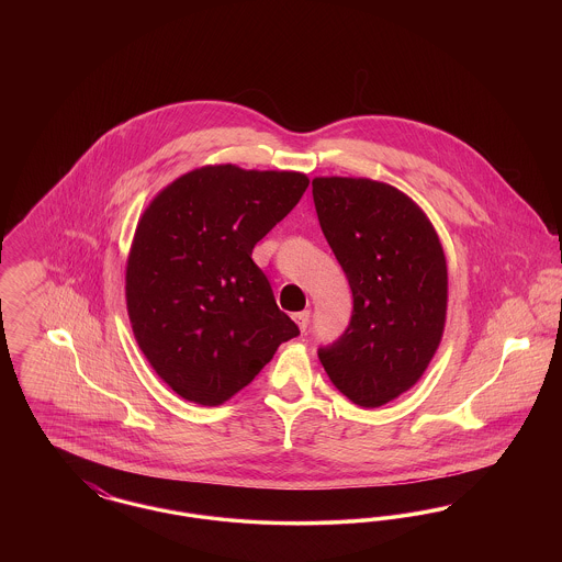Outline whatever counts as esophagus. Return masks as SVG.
<instances>
[{
    "mask_svg": "<svg viewBox=\"0 0 562 562\" xmlns=\"http://www.w3.org/2000/svg\"><path fill=\"white\" fill-rule=\"evenodd\" d=\"M293 321L296 322L299 330H301V333H305V330H307V326H310V312H307V310H305V312H296L293 316Z\"/></svg>",
    "mask_w": 562,
    "mask_h": 562,
    "instance_id": "1",
    "label": "esophagus"
}]
</instances>
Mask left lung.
<instances>
[{
    "instance_id": "8db88e82",
    "label": "left lung",
    "mask_w": 562,
    "mask_h": 562,
    "mask_svg": "<svg viewBox=\"0 0 562 562\" xmlns=\"http://www.w3.org/2000/svg\"><path fill=\"white\" fill-rule=\"evenodd\" d=\"M312 193L353 299L348 328L318 348V358L344 396L374 408L413 387L438 349L445 252L426 214L392 186L318 177Z\"/></svg>"
}]
</instances>
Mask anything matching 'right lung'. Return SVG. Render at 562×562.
<instances>
[{
	"mask_svg": "<svg viewBox=\"0 0 562 562\" xmlns=\"http://www.w3.org/2000/svg\"><path fill=\"white\" fill-rule=\"evenodd\" d=\"M307 186L301 172L204 166L140 216L126 268L128 316L149 364L186 401L232 398L299 335L252 248Z\"/></svg>",
	"mask_w": 562,
	"mask_h": 562,
	"instance_id": "add662e5",
	"label": "right lung"
}]
</instances>
